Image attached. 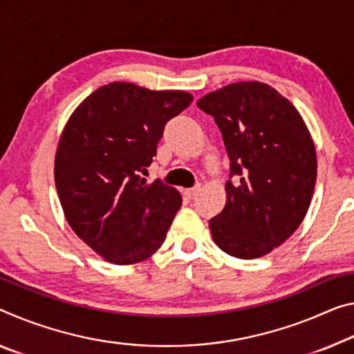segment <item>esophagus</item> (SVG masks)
I'll return each mask as SVG.
<instances>
[{
    "instance_id": "1",
    "label": "esophagus",
    "mask_w": 354,
    "mask_h": 354,
    "mask_svg": "<svg viewBox=\"0 0 354 354\" xmlns=\"http://www.w3.org/2000/svg\"><path fill=\"white\" fill-rule=\"evenodd\" d=\"M200 190V186L197 184V186H194V187H190V189H184V195H186L187 198H194V195L197 194Z\"/></svg>"
}]
</instances>
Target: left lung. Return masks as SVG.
Instances as JSON below:
<instances>
[{
    "instance_id": "8db88e82",
    "label": "left lung",
    "mask_w": 354,
    "mask_h": 354,
    "mask_svg": "<svg viewBox=\"0 0 354 354\" xmlns=\"http://www.w3.org/2000/svg\"><path fill=\"white\" fill-rule=\"evenodd\" d=\"M230 159L227 203L209 221L218 249L263 257L301 225L317 179L315 147L298 110L276 89L239 82L206 94Z\"/></svg>"
}]
</instances>
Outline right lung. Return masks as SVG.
<instances>
[{"label": "right lung", "mask_w": 354, "mask_h": 354, "mask_svg": "<svg viewBox=\"0 0 354 354\" xmlns=\"http://www.w3.org/2000/svg\"><path fill=\"white\" fill-rule=\"evenodd\" d=\"M190 102L184 91L115 82L67 121L55 157L61 206L77 236L113 265L147 260L165 241L181 195L145 176L165 124Z\"/></svg>", "instance_id": "1"}]
</instances>
